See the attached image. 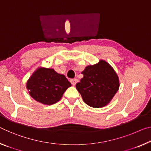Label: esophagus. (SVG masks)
Wrapping results in <instances>:
<instances>
[{
    "label": "esophagus",
    "mask_w": 151,
    "mask_h": 151,
    "mask_svg": "<svg viewBox=\"0 0 151 151\" xmlns=\"http://www.w3.org/2000/svg\"><path fill=\"white\" fill-rule=\"evenodd\" d=\"M78 82V80L76 79V78H75V79H72V80L70 81L71 84H72V85H73V86H75V85H76V83H77Z\"/></svg>",
    "instance_id": "34e87169"
}]
</instances>
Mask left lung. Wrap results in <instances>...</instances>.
<instances>
[{
    "mask_svg": "<svg viewBox=\"0 0 151 151\" xmlns=\"http://www.w3.org/2000/svg\"><path fill=\"white\" fill-rule=\"evenodd\" d=\"M83 78L76 88L83 101L91 107L106 106L118 91L119 83L113 68L104 60L90 65L82 72Z\"/></svg>",
    "mask_w": 151,
    "mask_h": 151,
    "instance_id": "8db88e82",
    "label": "left lung"
}]
</instances>
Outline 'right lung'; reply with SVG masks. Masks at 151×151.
Instances as JSON below:
<instances>
[{"label": "right lung", "instance_id": "right-lung-1", "mask_svg": "<svg viewBox=\"0 0 151 151\" xmlns=\"http://www.w3.org/2000/svg\"><path fill=\"white\" fill-rule=\"evenodd\" d=\"M70 86L65 76L57 73L54 69L45 68L37 69L27 83L32 97L45 105H52L60 101Z\"/></svg>", "mask_w": 151, "mask_h": 151}]
</instances>
